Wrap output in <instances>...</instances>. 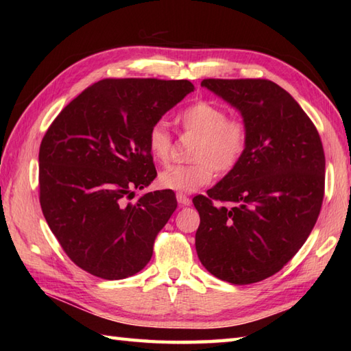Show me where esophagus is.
<instances>
[{"mask_svg": "<svg viewBox=\"0 0 351 351\" xmlns=\"http://www.w3.org/2000/svg\"><path fill=\"white\" fill-rule=\"evenodd\" d=\"M176 200H178V204L182 205V206H190L191 205V199L187 195H184V193H176Z\"/></svg>", "mask_w": 351, "mask_h": 351, "instance_id": "34e87169", "label": "esophagus"}]
</instances>
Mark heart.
I'll use <instances>...</instances> for the list:
<instances>
[{
	"label": "heart",
	"instance_id": "heart-1",
	"mask_svg": "<svg viewBox=\"0 0 351 351\" xmlns=\"http://www.w3.org/2000/svg\"><path fill=\"white\" fill-rule=\"evenodd\" d=\"M185 131L199 140L193 149L196 162L171 164L158 175L162 189L191 193L204 187L219 171L232 170L241 161L249 141L247 126L237 117H226L225 108L210 101H197L178 114ZM147 149L156 162H167L171 137L164 123H155L147 134Z\"/></svg>",
	"mask_w": 351,
	"mask_h": 351
}]
</instances>
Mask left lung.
<instances>
[{
  "label": "left lung",
  "mask_w": 351,
  "mask_h": 351,
  "mask_svg": "<svg viewBox=\"0 0 351 351\" xmlns=\"http://www.w3.org/2000/svg\"><path fill=\"white\" fill-rule=\"evenodd\" d=\"M241 114L249 141L241 161L193 199L196 252L215 278L247 285L270 278L314 229L324 196V151L297 101L268 80H204Z\"/></svg>",
  "instance_id": "obj_1"
}]
</instances>
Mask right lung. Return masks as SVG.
Returning a JSON list of instances; mask_svg holds the SVG:
<instances>
[{"label": "right lung", "mask_w": 351, "mask_h": 351, "mask_svg": "<svg viewBox=\"0 0 351 351\" xmlns=\"http://www.w3.org/2000/svg\"><path fill=\"white\" fill-rule=\"evenodd\" d=\"M193 90L187 80H102L69 102L45 134L42 213L66 255L87 273L125 279L151 261L176 197L161 190L128 199L156 176L149 130Z\"/></svg>", "instance_id": "add662e5"}]
</instances>
